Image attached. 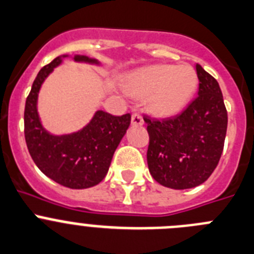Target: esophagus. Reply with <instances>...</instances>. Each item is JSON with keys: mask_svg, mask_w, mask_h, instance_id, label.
Returning <instances> with one entry per match:
<instances>
[{"mask_svg": "<svg viewBox=\"0 0 254 254\" xmlns=\"http://www.w3.org/2000/svg\"><path fill=\"white\" fill-rule=\"evenodd\" d=\"M131 124L134 127H140V125L144 124V120H143V116L140 114L135 113L131 115Z\"/></svg>", "mask_w": 254, "mask_h": 254, "instance_id": "obj_1", "label": "esophagus"}]
</instances>
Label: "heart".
<instances>
[{
    "label": "heart",
    "instance_id": "1",
    "mask_svg": "<svg viewBox=\"0 0 254 254\" xmlns=\"http://www.w3.org/2000/svg\"><path fill=\"white\" fill-rule=\"evenodd\" d=\"M197 83V73L191 65L161 64L132 73L127 90L132 95L149 96L148 106L153 114L171 116L186 106Z\"/></svg>",
    "mask_w": 254,
    "mask_h": 254
}]
</instances>
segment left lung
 I'll return each instance as SVG.
<instances>
[{
	"label": "left lung",
	"mask_w": 254,
	"mask_h": 254,
	"mask_svg": "<svg viewBox=\"0 0 254 254\" xmlns=\"http://www.w3.org/2000/svg\"><path fill=\"white\" fill-rule=\"evenodd\" d=\"M197 97L181 114L158 119L144 116L149 134L147 161L155 181L175 190L204 184L220 161L228 113L219 83L200 64Z\"/></svg>",
	"instance_id": "8db88e82"
}]
</instances>
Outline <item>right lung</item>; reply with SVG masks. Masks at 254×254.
Masks as SVG:
<instances>
[{"instance_id":"obj_1","label":"right lung","mask_w":254,"mask_h":254,"mask_svg":"<svg viewBox=\"0 0 254 254\" xmlns=\"http://www.w3.org/2000/svg\"><path fill=\"white\" fill-rule=\"evenodd\" d=\"M76 61L92 62L87 57ZM62 59L56 58L39 70L26 97L24 132L27 149L38 168L57 184L69 189H88L100 184L106 176L119 143L129 127L131 115L114 116L97 111L87 127L64 136L50 135L39 122L36 100L43 81Z\"/></svg>"}]
</instances>
